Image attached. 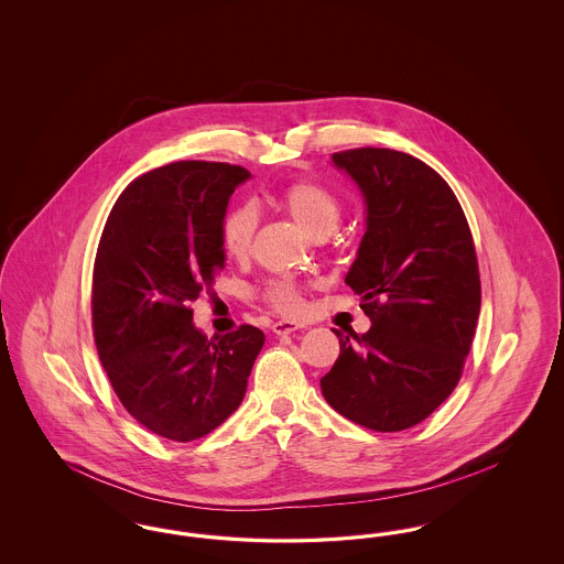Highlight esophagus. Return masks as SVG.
Returning <instances> with one entry per match:
<instances>
[{
	"label": "esophagus",
	"instance_id": "34e87169",
	"mask_svg": "<svg viewBox=\"0 0 564 564\" xmlns=\"http://www.w3.org/2000/svg\"><path fill=\"white\" fill-rule=\"evenodd\" d=\"M304 325L302 323L295 322H274L272 323V332L276 334V336H285V334H292V332H297V329H302Z\"/></svg>",
	"mask_w": 564,
	"mask_h": 564
}]
</instances>
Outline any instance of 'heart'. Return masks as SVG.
<instances>
[{"label":"heart","mask_w":564,"mask_h":564,"mask_svg":"<svg viewBox=\"0 0 564 564\" xmlns=\"http://www.w3.org/2000/svg\"><path fill=\"white\" fill-rule=\"evenodd\" d=\"M276 205L295 224L315 239L327 237L340 221L343 209L329 189L311 182L295 180L274 194ZM258 230V212L253 205L241 203L230 207L219 219V242L230 258H245ZM260 300L281 315H300L304 311V290L288 276L270 279L260 288Z\"/></svg>","instance_id":"1"}]
</instances>
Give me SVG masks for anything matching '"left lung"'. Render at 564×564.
<instances>
[{
	"instance_id": "left-lung-1",
	"label": "left lung",
	"mask_w": 564,
	"mask_h": 564,
	"mask_svg": "<svg viewBox=\"0 0 564 564\" xmlns=\"http://www.w3.org/2000/svg\"><path fill=\"white\" fill-rule=\"evenodd\" d=\"M332 159L368 205L347 285L372 327L352 340L334 329L340 355L322 378L323 398L361 427L408 430L455 391L474 343L482 288L471 230L430 164L387 148Z\"/></svg>"
}]
</instances>
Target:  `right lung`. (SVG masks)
<instances>
[{
  "instance_id": "1",
  "label": "right lung",
  "mask_w": 564,
  "mask_h": 564,
  "mask_svg": "<svg viewBox=\"0 0 564 564\" xmlns=\"http://www.w3.org/2000/svg\"><path fill=\"white\" fill-rule=\"evenodd\" d=\"M249 171L177 161L133 180L109 212L93 269V334L118 400L139 425L192 442L219 427L245 398L264 345L239 325L207 340L189 302L224 269L219 219Z\"/></svg>"
}]
</instances>
